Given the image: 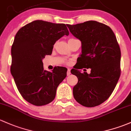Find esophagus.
Instances as JSON below:
<instances>
[{"label": "esophagus", "instance_id": "obj_1", "mask_svg": "<svg viewBox=\"0 0 131 131\" xmlns=\"http://www.w3.org/2000/svg\"><path fill=\"white\" fill-rule=\"evenodd\" d=\"M70 74H71V70H70V69H67V75H69Z\"/></svg>", "mask_w": 131, "mask_h": 131}]
</instances>
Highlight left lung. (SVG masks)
<instances>
[{
    "label": "left lung",
    "instance_id": "left-lung-1",
    "mask_svg": "<svg viewBox=\"0 0 131 131\" xmlns=\"http://www.w3.org/2000/svg\"><path fill=\"white\" fill-rule=\"evenodd\" d=\"M72 34L81 42L82 53L77 66L71 70L78 82L73 88L74 99L80 104L92 107L110 97L121 75V50L109 26L94 20L67 25ZM91 68V73L79 69Z\"/></svg>",
    "mask_w": 131,
    "mask_h": 131
}]
</instances>
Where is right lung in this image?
<instances>
[{
  "label": "right lung",
  "mask_w": 131,
  "mask_h": 131,
  "mask_svg": "<svg viewBox=\"0 0 131 131\" xmlns=\"http://www.w3.org/2000/svg\"><path fill=\"white\" fill-rule=\"evenodd\" d=\"M64 24L34 20L22 27L15 35L11 49L10 72L21 95L37 106L54 99L59 85L67 75L66 67L43 69L42 59L51 55L57 40L69 36Z\"/></svg>",
  "instance_id": "1"
}]
</instances>
